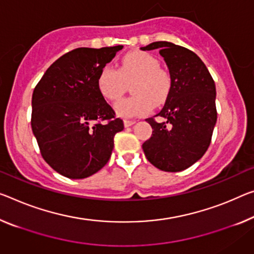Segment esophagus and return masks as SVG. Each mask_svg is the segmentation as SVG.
<instances>
[{
    "label": "esophagus",
    "instance_id": "34e87169",
    "mask_svg": "<svg viewBox=\"0 0 254 254\" xmlns=\"http://www.w3.org/2000/svg\"><path fill=\"white\" fill-rule=\"evenodd\" d=\"M136 124V120H132V119H125L124 120V125L125 127H130L132 125Z\"/></svg>",
    "mask_w": 254,
    "mask_h": 254
}]
</instances>
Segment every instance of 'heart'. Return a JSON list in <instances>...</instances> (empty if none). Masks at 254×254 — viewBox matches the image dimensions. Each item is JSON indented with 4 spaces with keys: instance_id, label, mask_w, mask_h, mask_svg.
<instances>
[{
    "instance_id": "heart-1",
    "label": "heart",
    "mask_w": 254,
    "mask_h": 254,
    "mask_svg": "<svg viewBox=\"0 0 254 254\" xmlns=\"http://www.w3.org/2000/svg\"><path fill=\"white\" fill-rule=\"evenodd\" d=\"M131 93L135 96L119 101L115 105L116 115L129 119L149 114L152 108L166 102L171 88L169 75L160 69L158 59L146 52H132L120 61L119 69L105 65L97 76V88L103 97L117 101L132 81Z\"/></svg>"
}]
</instances>
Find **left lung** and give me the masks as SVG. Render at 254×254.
I'll return each mask as SVG.
<instances>
[{
	"instance_id": "left-lung-1",
	"label": "left lung",
	"mask_w": 254,
	"mask_h": 254,
	"mask_svg": "<svg viewBox=\"0 0 254 254\" xmlns=\"http://www.w3.org/2000/svg\"><path fill=\"white\" fill-rule=\"evenodd\" d=\"M155 49L169 69L171 88L157 115L165 122L145 120L153 131L142 147L154 167L176 173L194 165L208 150L217 123L216 85L205 64L190 50L170 42L140 48Z\"/></svg>"
}]
</instances>
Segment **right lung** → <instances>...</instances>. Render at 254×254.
<instances>
[{
  "label": "right lung",
  "mask_w": 254,
  "mask_h": 254,
  "mask_svg": "<svg viewBox=\"0 0 254 254\" xmlns=\"http://www.w3.org/2000/svg\"><path fill=\"white\" fill-rule=\"evenodd\" d=\"M123 45L79 48L50 65L34 89L32 129L43 159L71 179L92 176L107 165L124 123L97 88L101 69Z\"/></svg>",
  "instance_id": "add662e5"
}]
</instances>
